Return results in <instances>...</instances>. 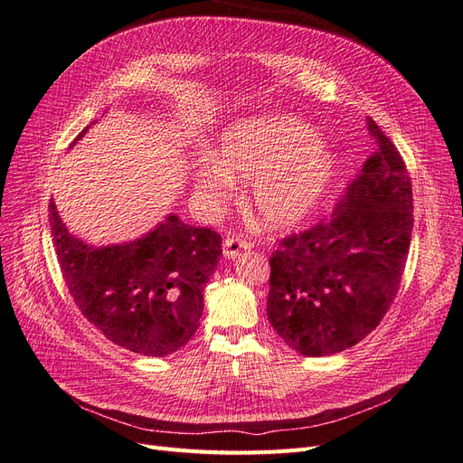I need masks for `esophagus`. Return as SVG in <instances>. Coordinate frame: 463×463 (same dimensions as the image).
I'll return each instance as SVG.
<instances>
[{
  "label": "esophagus",
  "instance_id": "obj_1",
  "mask_svg": "<svg viewBox=\"0 0 463 463\" xmlns=\"http://www.w3.org/2000/svg\"><path fill=\"white\" fill-rule=\"evenodd\" d=\"M249 249H250L249 241L240 240V237H228V240L223 241V257L237 259L243 253V250H249Z\"/></svg>",
  "mask_w": 463,
  "mask_h": 463
}]
</instances>
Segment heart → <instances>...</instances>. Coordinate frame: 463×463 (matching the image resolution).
Wrapping results in <instances>:
<instances>
[{"label":"heart","instance_id":"heart-1","mask_svg":"<svg viewBox=\"0 0 463 463\" xmlns=\"http://www.w3.org/2000/svg\"><path fill=\"white\" fill-rule=\"evenodd\" d=\"M194 187L204 199L228 201L237 179H250V201L259 218L274 230L309 218L326 197L335 160L309 125L282 114L235 121L222 133L218 154L194 164Z\"/></svg>","mask_w":463,"mask_h":463}]
</instances>
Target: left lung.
Listing matches in <instances>:
<instances>
[{
    "label": "left lung",
    "mask_w": 463,
    "mask_h": 463,
    "mask_svg": "<svg viewBox=\"0 0 463 463\" xmlns=\"http://www.w3.org/2000/svg\"><path fill=\"white\" fill-rule=\"evenodd\" d=\"M378 152L330 220L270 257L266 317L307 357L340 354L371 334L394 301L413 230V193L398 148L369 119Z\"/></svg>",
    "instance_id": "8db88e82"
}]
</instances>
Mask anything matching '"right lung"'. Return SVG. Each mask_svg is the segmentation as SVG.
<instances>
[{
    "mask_svg": "<svg viewBox=\"0 0 463 463\" xmlns=\"http://www.w3.org/2000/svg\"><path fill=\"white\" fill-rule=\"evenodd\" d=\"M48 213L65 284L80 313L109 342L164 357L193 338L204 286L222 255L220 233L167 214L133 241L92 245L69 233L53 199Z\"/></svg>",
    "mask_w": 463,
    "mask_h": 463,
    "instance_id": "right-lung-1",
    "label": "right lung"
}]
</instances>
